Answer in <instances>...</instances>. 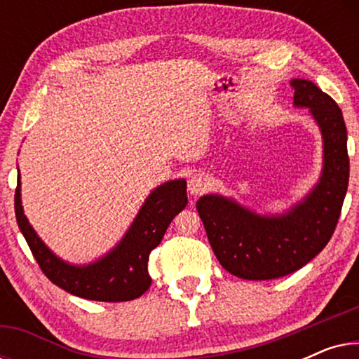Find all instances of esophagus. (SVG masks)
I'll return each mask as SVG.
<instances>
[{"label":"esophagus","instance_id":"1","mask_svg":"<svg viewBox=\"0 0 359 359\" xmlns=\"http://www.w3.org/2000/svg\"><path fill=\"white\" fill-rule=\"evenodd\" d=\"M210 188V180L209 176H205L204 173H193L188 180V191L189 194L198 196L204 191H208Z\"/></svg>","mask_w":359,"mask_h":359}]
</instances>
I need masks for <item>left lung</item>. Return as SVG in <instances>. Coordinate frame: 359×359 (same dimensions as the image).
Segmentation results:
<instances>
[{"mask_svg":"<svg viewBox=\"0 0 359 359\" xmlns=\"http://www.w3.org/2000/svg\"><path fill=\"white\" fill-rule=\"evenodd\" d=\"M291 86L294 106L309 107L322 132V176L311 193L279 215H259L220 194H205L196 203L219 263L242 279H276L316 258L335 232L348 189L350 158L341 109L312 81L296 78Z\"/></svg>","mask_w":359,"mask_h":359,"instance_id":"left-lung-1","label":"left lung"}]
</instances>
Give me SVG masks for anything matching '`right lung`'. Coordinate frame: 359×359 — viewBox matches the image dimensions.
I'll return each instance as SVG.
<instances>
[{"label": "right lung", "mask_w": 359, "mask_h": 359, "mask_svg": "<svg viewBox=\"0 0 359 359\" xmlns=\"http://www.w3.org/2000/svg\"><path fill=\"white\" fill-rule=\"evenodd\" d=\"M186 204L188 194L184 180L160 184L145 199L121 242L95 263L78 266L58 258L29 224L21 204V181H18L14 194L19 230L43 274L73 296L101 302L132 301L150 287L149 257L151 250L158 247L171 220Z\"/></svg>", "instance_id": "add662e5"}]
</instances>
